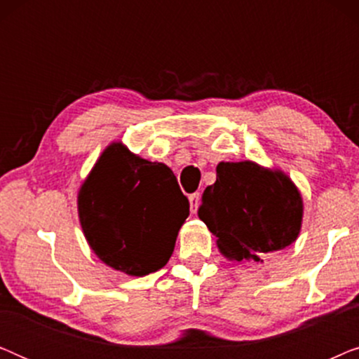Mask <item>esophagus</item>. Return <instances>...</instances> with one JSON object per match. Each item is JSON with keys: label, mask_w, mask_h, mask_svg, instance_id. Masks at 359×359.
<instances>
[{"label": "esophagus", "mask_w": 359, "mask_h": 359, "mask_svg": "<svg viewBox=\"0 0 359 359\" xmlns=\"http://www.w3.org/2000/svg\"><path fill=\"white\" fill-rule=\"evenodd\" d=\"M199 204H201V194H199V193H193V194H189V205H191V212L194 214L196 210H198Z\"/></svg>", "instance_id": "1"}]
</instances>
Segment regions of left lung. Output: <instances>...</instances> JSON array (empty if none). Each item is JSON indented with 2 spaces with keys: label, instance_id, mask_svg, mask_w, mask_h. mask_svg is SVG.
Here are the masks:
<instances>
[{
  "label": "left lung",
  "instance_id": "8db88e82",
  "mask_svg": "<svg viewBox=\"0 0 359 359\" xmlns=\"http://www.w3.org/2000/svg\"><path fill=\"white\" fill-rule=\"evenodd\" d=\"M198 215L217 237L224 257L263 262V255L296 242L302 198L283 171L253 161H220L217 180L205 188Z\"/></svg>",
  "mask_w": 359,
  "mask_h": 359
}]
</instances>
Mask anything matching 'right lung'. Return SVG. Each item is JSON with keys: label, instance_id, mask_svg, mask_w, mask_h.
<instances>
[{"label": "right lung", "instance_id": "obj_1", "mask_svg": "<svg viewBox=\"0 0 359 359\" xmlns=\"http://www.w3.org/2000/svg\"><path fill=\"white\" fill-rule=\"evenodd\" d=\"M78 214L101 262L145 276L168 263L189 201L168 166L140 158L119 142L102 151L83 183Z\"/></svg>", "mask_w": 359, "mask_h": 359}]
</instances>
